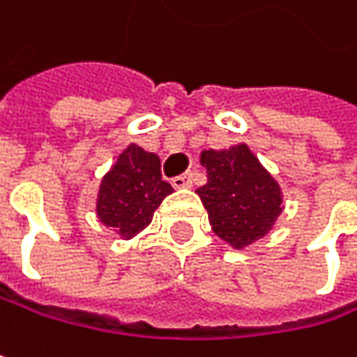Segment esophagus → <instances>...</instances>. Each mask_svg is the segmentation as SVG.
Segmentation results:
<instances>
[{
  "label": "esophagus",
  "instance_id": "34e87169",
  "mask_svg": "<svg viewBox=\"0 0 357 357\" xmlns=\"http://www.w3.org/2000/svg\"><path fill=\"white\" fill-rule=\"evenodd\" d=\"M192 181H194V174H181L178 178L172 179V183H174V188H190L192 185Z\"/></svg>",
  "mask_w": 357,
  "mask_h": 357
}]
</instances>
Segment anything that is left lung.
I'll use <instances>...</instances> for the list:
<instances>
[{"label": "left lung", "mask_w": 357, "mask_h": 357, "mask_svg": "<svg viewBox=\"0 0 357 357\" xmlns=\"http://www.w3.org/2000/svg\"><path fill=\"white\" fill-rule=\"evenodd\" d=\"M200 163L208 181L196 192L208 211L213 231L238 250L264 238L283 211V198L279 183L248 146L204 151Z\"/></svg>", "instance_id": "obj_1"}]
</instances>
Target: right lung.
Instances as JSON below:
<instances>
[{
  "label": "right lung",
  "mask_w": 357,
  "mask_h": 357,
  "mask_svg": "<svg viewBox=\"0 0 357 357\" xmlns=\"http://www.w3.org/2000/svg\"><path fill=\"white\" fill-rule=\"evenodd\" d=\"M174 188L161 178V161L155 153L130 144L101 181L97 217L121 238L142 231Z\"/></svg>",
  "instance_id": "add662e5"
}]
</instances>
